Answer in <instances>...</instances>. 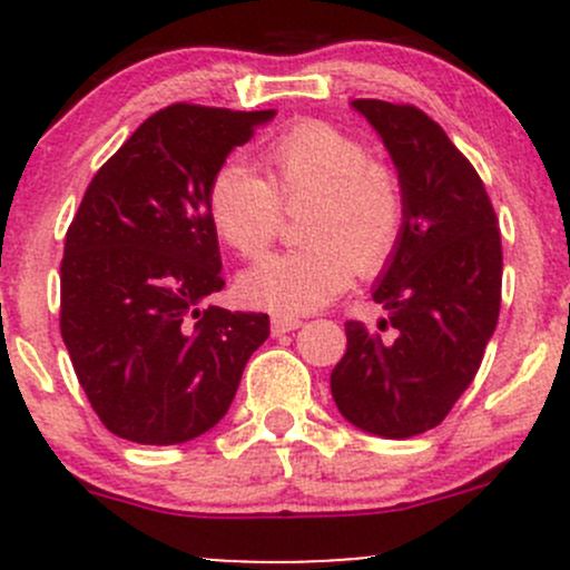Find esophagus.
Instances as JSON below:
<instances>
[{"mask_svg":"<svg viewBox=\"0 0 570 570\" xmlns=\"http://www.w3.org/2000/svg\"><path fill=\"white\" fill-rule=\"evenodd\" d=\"M271 324H273V335H284V332L299 330V326H303V318L289 316V313H273Z\"/></svg>","mask_w":570,"mask_h":570,"instance_id":"1","label":"esophagus"}]
</instances>
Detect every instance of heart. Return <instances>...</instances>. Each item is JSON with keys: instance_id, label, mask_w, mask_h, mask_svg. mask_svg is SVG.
Wrapping results in <instances>:
<instances>
[{"instance_id": "obj_1", "label": "heart", "mask_w": 570, "mask_h": 570, "mask_svg": "<svg viewBox=\"0 0 570 570\" xmlns=\"http://www.w3.org/2000/svg\"><path fill=\"white\" fill-rule=\"evenodd\" d=\"M259 160L265 179L240 163L212 176L208 214L219 238L240 257H257L278 235L279 203H307L299 217L305 246L248 267L238 281L246 303L276 313L316 311L348 289L356 271L389 263L402 238L404 193L362 141L330 122L305 120L267 141Z\"/></svg>"}]
</instances>
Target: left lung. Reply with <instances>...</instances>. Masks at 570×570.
I'll return each mask as SVG.
<instances>
[{
	"mask_svg": "<svg viewBox=\"0 0 570 570\" xmlns=\"http://www.w3.org/2000/svg\"><path fill=\"white\" fill-rule=\"evenodd\" d=\"M351 107L389 149L404 227L372 289L389 316L377 330L345 324L330 389L356 429L407 440L440 426L480 370L501 307L499 219L472 163L429 115L377 98Z\"/></svg>",
	"mask_w": 570,
	"mask_h": 570,
	"instance_id": "1",
	"label": "left lung"
}]
</instances>
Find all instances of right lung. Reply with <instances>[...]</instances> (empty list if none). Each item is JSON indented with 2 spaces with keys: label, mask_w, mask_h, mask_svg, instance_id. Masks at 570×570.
Returning <instances> with one entry per match:
<instances>
[{
  "label": "right lung",
  "mask_w": 570,
  "mask_h": 570,
  "mask_svg": "<svg viewBox=\"0 0 570 570\" xmlns=\"http://www.w3.org/2000/svg\"><path fill=\"white\" fill-rule=\"evenodd\" d=\"M276 109L171 104L98 168L69 225L61 335L112 434L181 444L230 410L267 313L203 305L225 286L208 185Z\"/></svg>",
  "instance_id": "add662e5"
}]
</instances>
